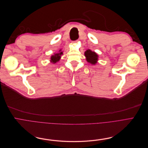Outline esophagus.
<instances>
[{"label":"esophagus","mask_w":148,"mask_h":148,"mask_svg":"<svg viewBox=\"0 0 148 148\" xmlns=\"http://www.w3.org/2000/svg\"><path fill=\"white\" fill-rule=\"evenodd\" d=\"M78 40H76V41H72V43H76L77 42H78Z\"/></svg>","instance_id":"esophagus-1"}]
</instances>
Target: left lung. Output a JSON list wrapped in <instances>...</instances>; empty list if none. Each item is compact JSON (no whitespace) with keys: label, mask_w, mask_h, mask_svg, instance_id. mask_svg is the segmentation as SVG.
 <instances>
[{"label":"left lung","mask_w":148,"mask_h":148,"mask_svg":"<svg viewBox=\"0 0 148 148\" xmlns=\"http://www.w3.org/2000/svg\"><path fill=\"white\" fill-rule=\"evenodd\" d=\"M84 55L86 57V61L90 63V64L92 65H95L97 63L98 58H99V55H98L95 52L87 49V50L84 52Z\"/></svg>","instance_id":"8db88e82"}]
</instances>
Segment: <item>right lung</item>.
Wrapping results in <instances>:
<instances>
[{
    "mask_svg": "<svg viewBox=\"0 0 148 148\" xmlns=\"http://www.w3.org/2000/svg\"><path fill=\"white\" fill-rule=\"evenodd\" d=\"M61 51V49H60L58 52L55 53L53 55L51 56L50 58V62L52 63V64H55V63H57L60 60L61 58V55L63 54V52H62Z\"/></svg>",
    "mask_w": 148,
    "mask_h": 148,
    "instance_id": "1",
    "label": "right lung"
}]
</instances>
